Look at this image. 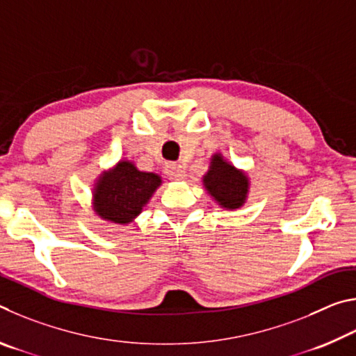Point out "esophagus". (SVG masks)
I'll return each mask as SVG.
<instances>
[{
  "instance_id": "34e87169",
  "label": "esophagus",
  "mask_w": 356,
  "mask_h": 356,
  "mask_svg": "<svg viewBox=\"0 0 356 356\" xmlns=\"http://www.w3.org/2000/svg\"><path fill=\"white\" fill-rule=\"evenodd\" d=\"M166 176L171 180H182L185 179V168L180 163H168L166 165Z\"/></svg>"
}]
</instances>
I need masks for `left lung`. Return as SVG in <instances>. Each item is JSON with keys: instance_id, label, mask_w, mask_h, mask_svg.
<instances>
[{"instance_id": "obj_1", "label": "left lung", "mask_w": 356, "mask_h": 356, "mask_svg": "<svg viewBox=\"0 0 356 356\" xmlns=\"http://www.w3.org/2000/svg\"><path fill=\"white\" fill-rule=\"evenodd\" d=\"M202 182L209 195L226 210L240 209L248 196L250 180L246 174L222 159L221 154L212 156Z\"/></svg>"}]
</instances>
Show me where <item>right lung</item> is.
Returning a JSON list of instances; mask_svg holds the SVG:
<instances>
[{
    "label": "right lung",
    "instance_id": "obj_1",
    "mask_svg": "<svg viewBox=\"0 0 356 356\" xmlns=\"http://www.w3.org/2000/svg\"><path fill=\"white\" fill-rule=\"evenodd\" d=\"M160 185L159 174L140 171L131 161L120 160L95 180L94 212L105 221L127 225L143 212Z\"/></svg>",
    "mask_w": 356,
    "mask_h": 356
}]
</instances>
